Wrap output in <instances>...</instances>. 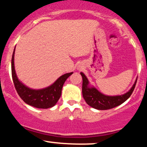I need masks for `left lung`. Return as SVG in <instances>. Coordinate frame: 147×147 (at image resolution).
<instances>
[{"mask_svg":"<svg viewBox=\"0 0 147 147\" xmlns=\"http://www.w3.org/2000/svg\"><path fill=\"white\" fill-rule=\"evenodd\" d=\"M82 82V95L86 102L91 107L99 110H105L120 105L131 96L136 85L137 80L130 90L120 96H107L100 93L94 86H91L88 79L83 72H80Z\"/></svg>","mask_w":147,"mask_h":147,"instance_id":"1","label":"left lung"}]
</instances>
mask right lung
<instances>
[{
  "instance_id": "right-lung-1",
  "label": "right lung",
  "mask_w": 147,
  "mask_h": 147,
  "mask_svg": "<svg viewBox=\"0 0 147 147\" xmlns=\"http://www.w3.org/2000/svg\"><path fill=\"white\" fill-rule=\"evenodd\" d=\"M14 52L15 48L12 57V76L14 86L20 98L26 104L36 108L48 109L54 107L61 97V91L65 80L73 72L64 74L49 86L42 89H33L24 84L17 76L14 69Z\"/></svg>"
}]
</instances>
